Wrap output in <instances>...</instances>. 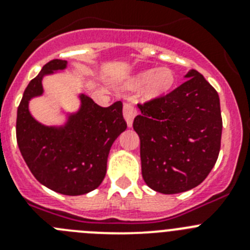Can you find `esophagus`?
<instances>
[{"label": "esophagus", "mask_w": 250, "mask_h": 250, "mask_svg": "<svg viewBox=\"0 0 250 250\" xmlns=\"http://www.w3.org/2000/svg\"><path fill=\"white\" fill-rule=\"evenodd\" d=\"M123 112H124V118H125V120H126L127 125H129V126H131L132 121H134L136 114H138V111H136V109H135V106H132L131 104H129V103H125L124 104Z\"/></svg>", "instance_id": "obj_1"}]
</instances>
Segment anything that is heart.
I'll list each match as a JSON object with an SVG mask.
<instances>
[{"instance_id": "obj_1", "label": "heart", "mask_w": 250, "mask_h": 250, "mask_svg": "<svg viewBox=\"0 0 250 250\" xmlns=\"http://www.w3.org/2000/svg\"><path fill=\"white\" fill-rule=\"evenodd\" d=\"M176 79L174 72L170 68L163 67L158 70H146L129 81V87L131 89H140L144 87V98L146 100L160 99L169 94L175 86Z\"/></svg>"}]
</instances>
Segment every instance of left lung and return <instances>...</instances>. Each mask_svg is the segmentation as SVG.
<instances>
[{
  "label": "left lung",
  "mask_w": 250,
  "mask_h": 250,
  "mask_svg": "<svg viewBox=\"0 0 250 250\" xmlns=\"http://www.w3.org/2000/svg\"><path fill=\"white\" fill-rule=\"evenodd\" d=\"M160 99L139 104L134 119L140 138L141 174L152 190L178 194L198 187L219 155L222 112L219 95L202 74Z\"/></svg>",
  "instance_id": "1"
}]
</instances>
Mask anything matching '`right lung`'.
<instances>
[{"label":"right lung","mask_w":250,"mask_h":250,"mask_svg":"<svg viewBox=\"0 0 250 250\" xmlns=\"http://www.w3.org/2000/svg\"><path fill=\"white\" fill-rule=\"evenodd\" d=\"M65 60H51L26 87L17 109L16 138L22 158L41 184L65 195H81L103 183L111 145L126 129L123 103L103 107L81 95V109L63 127L45 126L28 111V101L42 94V77L63 70Z\"/></svg>","instance_id":"1"}]
</instances>
